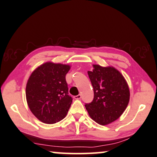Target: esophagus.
Here are the masks:
<instances>
[{
	"label": "esophagus",
	"instance_id": "1",
	"mask_svg": "<svg viewBox=\"0 0 157 157\" xmlns=\"http://www.w3.org/2000/svg\"><path fill=\"white\" fill-rule=\"evenodd\" d=\"M82 98V95H77L76 96H75V99H80V98Z\"/></svg>",
	"mask_w": 157,
	"mask_h": 157
}]
</instances>
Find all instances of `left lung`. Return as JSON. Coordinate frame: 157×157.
Listing matches in <instances>:
<instances>
[{
  "label": "left lung",
  "mask_w": 157,
  "mask_h": 157,
  "mask_svg": "<svg viewBox=\"0 0 157 157\" xmlns=\"http://www.w3.org/2000/svg\"><path fill=\"white\" fill-rule=\"evenodd\" d=\"M87 71L94 91V98L85 108L98 124L108 125L117 120L128 106L130 91L126 79L113 67L93 64Z\"/></svg>",
  "instance_id": "1"
}]
</instances>
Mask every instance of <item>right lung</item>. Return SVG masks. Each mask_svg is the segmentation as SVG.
<instances>
[{
    "label": "right lung",
    "instance_id": "right-lung-1",
    "mask_svg": "<svg viewBox=\"0 0 157 157\" xmlns=\"http://www.w3.org/2000/svg\"><path fill=\"white\" fill-rule=\"evenodd\" d=\"M70 68L69 64L45 62L33 71L27 81V104L44 124H55L67 114L72 98L68 95L65 76Z\"/></svg>",
    "mask_w": 157,
    "mask_h": 157
}]
</instances>
